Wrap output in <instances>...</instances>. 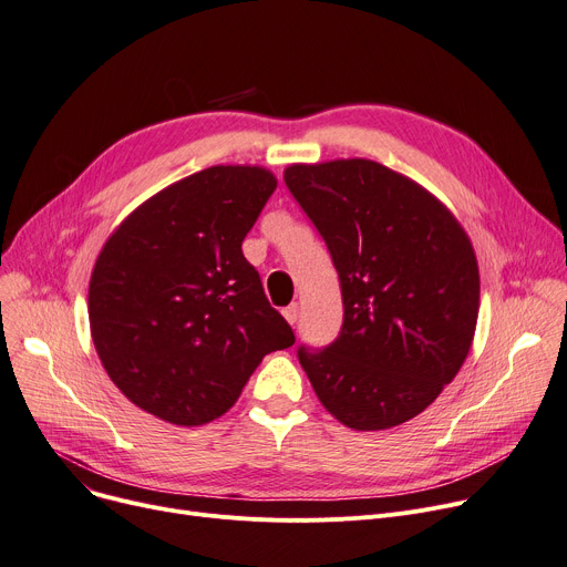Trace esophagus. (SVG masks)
Masks as SVG:
<instances>
[{"instance_id":"obj_1","label":"esophagus","mask_w":567,"mask_h":567,"mask_svg":"<svg viewBox=\"0 0 567 567\" xmlns=\"http://www.w3.org/2000/svg\"><path fill=\"white\" fill-rule=\"evenodd\" d=\"M282 315H285V319L293 326V323L298 321V303H291L289 308H285V310H282Z\"/></svg>"}]
</instances>
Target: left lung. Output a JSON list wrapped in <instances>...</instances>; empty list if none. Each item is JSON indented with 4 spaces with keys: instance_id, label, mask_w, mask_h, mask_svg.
<instances>
[{
    "instance_id": "left-lung-1",
    "label": "left lung",
    "mask_w": 567,
    "mask_h": 567,
    "mask_svg": "<svg viewBox=\"0 0 567 567\" xmlns=\"http://www.w3.org/2000/svg\"><path fill=\"white\" fill-rule=\"evenodd\" d=\"M293 200L328 246L344 321L298 362L334 420L383 431L426 410L463 367L478 317L474 248L426 188L369 159L293 164Z\"/></svg>"
}]
</instances>
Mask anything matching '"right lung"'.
Masks as SVG:
<instances>
[{"mask_svg":"<svg viewBox=\"0 0 567 567\" xmlns=\"http://www.w3.org/2000/svg\"><path fill=\"white\" fill-rule=\"evenodd\" d=\"M276 186L257 166L205 168L143 203L104 244L91 334L109 379L141 410L207 424L264 355L296 342L241 252Z\"/></svg>","mask_w":567,"mask_h":567,"instance_id":"add662e5","label":"right lung"}]
</instances>
